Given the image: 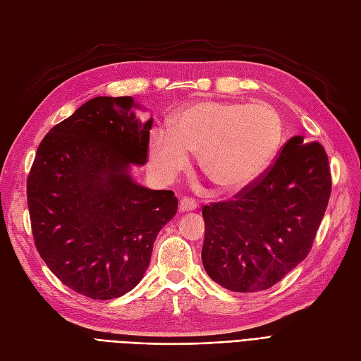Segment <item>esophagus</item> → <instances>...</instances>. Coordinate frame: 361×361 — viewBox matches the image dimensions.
Here are the masks:
<instances>
[{
	"mask_svg": "<svg viewBox=\"0 0 361 361\" xmlns=\"http://www.w3.org/2000/svg\"><path fill=\"white\" fill-rule=\"evenodd\" d=\"M195 207H197V202H195V200L191 199V197H182L180 202H179V209H180L182 212L194 211Z\"/></svg>",
	"mask_w": 361,
	"mask_h": 361,
	"instance_id": "1",
	"label": "esophagus"
}]
</instances>
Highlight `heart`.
<instances>
[{
    "instance_id": "b5f03b06",
    "label": "heart",
    "mask_w": 361,
    "mask_h": 361,
    "mask_svg": "<svg viewBox=\"0 0 361 361\" xmlns=\"http://www.w3.org/2000/svg\"><path fill=\"white\" fill-rule=\"evenodd\" d=\"M279 114L267 105L197 102L150 137V162L171 180L199 154L203 173L223 190H241L264 173L281 143Z\"/></svg>"
}]
</instances>
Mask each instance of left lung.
I'll return each instance as SVG.
<instances>
[{
    "mask_svg": "<svg viewBox=\"0 0 361 361\" xmlns=\"http://www.w3.org/2000/svg\"><path fill=\"white\" fill-rule=\"evenodd\" d=\"M330 194L324 146L290 138L276 161L232 200L202 207L206 272L232 292L274 286L310 253Z\"/></svg>",
    "mask_w": 361,
    "mask_h": 361,
    "instance_id": "1",
    "label": "left lung"
}]
</instances>
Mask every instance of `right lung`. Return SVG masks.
Listing matches in <instances>:
<instances>
[{"mask_svg": "<svg viewBox=\"0 0 361 361\" xmlns=\"http://www.w3.org/2000/svg\"><path fill=\"white\" fill-rule=\"evenodd\" d=\"M150 128L130 96H99L37 147L27 179L32 239L63 285L84 297L111 300L134 289L178 211L173 191L129 176L130 164L147 162Z\"/></svg>", "mask_w": 361, "mask_h": 361, "instance_id": "1", "label": "right lung"}]
</instances>
